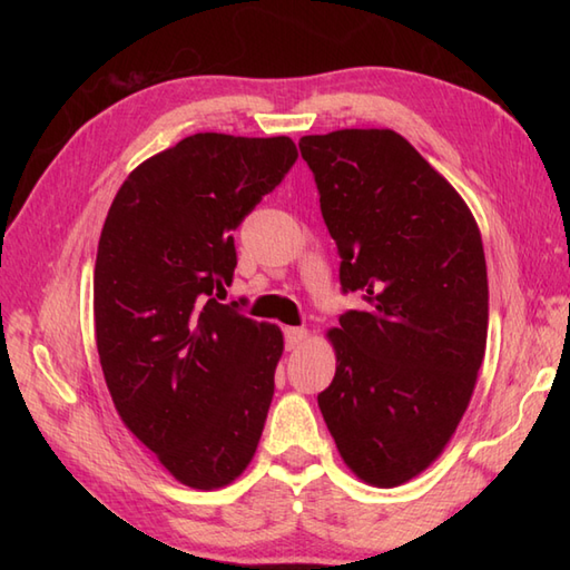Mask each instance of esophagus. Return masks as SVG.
Listing matches in <instances>:
<instances>
[{
	"mask_svg": "<svg viewBox=\"0 0 570 570\" xmlns=\"http://www.w3.org/2000/svg\"><path fill=\"white\" fill-rule=\"evenodd\" d=\"M304 341H306V328H284L286 350H298Z\"/></svg>",
	"mask_w": 570,
	"mask_h": 570,
	"instance_id": "1",
	"label": "esophagus"
}]
</instances>
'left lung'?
<instances>
[{
    "label": "left lung",
    "instance_id": "left-lung-1",
    "mask_svg": "<svg viewBox=\"0 0 570 570\" xmlns=\"http://www.w3.org/2000/svg\"><path fill=\"white\" fill-rule=\"evenodd\" d=\"M341 254L343 294L365 298L328 335L337 367L318 394L347 468L396 488L451 441L488 343V266L455 188L392 129L298 141Z\"/></svg>",
    "mask_w": 570,
    "mask_h": 570
}]
</instances>
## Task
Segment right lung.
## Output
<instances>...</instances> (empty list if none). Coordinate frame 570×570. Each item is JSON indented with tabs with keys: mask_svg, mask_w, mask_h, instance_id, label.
I'll list each match as a JSON object with an SVG mask.
<instances>
[{
	"mask_svg": "<svg viewBox=\"0 0 570 570\" xmlns=\"http://www.w3.org/2000/svg\"><path fill=\"white\" fill-rule=\"evenodd\" d=\"M298 159L288 137L205 131L137 166L95 262V335L125 426L196 490L229 485L257 451L284 337L217 304L233 229Z\"/></svg>",
	"mask_w": 570,
	"mask_h": 570,
	"instance_id": "add662e5",
	"label": "right lung"
}]
</instances>
